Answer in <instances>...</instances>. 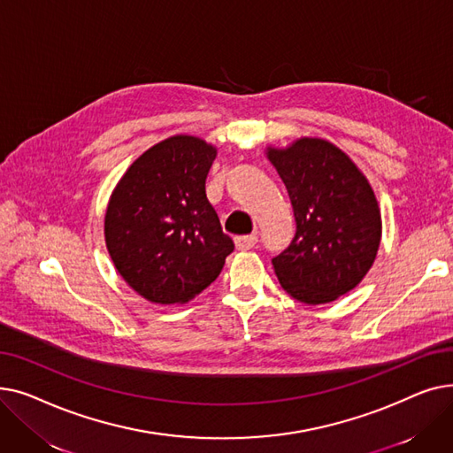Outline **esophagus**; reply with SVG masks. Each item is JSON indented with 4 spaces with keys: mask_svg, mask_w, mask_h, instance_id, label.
Returning <instances> with one entry per match:
<instances>
[{
    "mask_svg": "<svg viewBox=\"0 0 453 453\" xmlns=\"http://www.w3.org/2000/svg\"><path fill=\"white\" fill-rule=\"evenodd\" d=\"M255 244H257V236L255 234H246V236H236L234 239V246H236V250H251V248H255Z\"/></svg>",
    "mask_w": 453,
    "mask_h": 453,
    "instance_id": "34e87169",
    "label": "esophagus"
}]
</instances>
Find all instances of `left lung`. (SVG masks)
Wrapping results in <instances>:
<instances>
[{"label":"left lung","instance_id":"left-lung-1","mask_svg":"<svg viewBox=\"0 0 453 453\" xmlns=\"http://www.w3.org/2000/svg\"><path fill=\"white\" fill-rule=\"evenodd\" d=\"M266 157L288 190L296 217L292 244L272 258L280 287L304 304H325L358 287L371 270L382 214L374 190L334 142L299 137L268 147Z\"/></svg>","mask_w":453,"mask_h":453}]
</instances>
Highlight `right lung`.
<instances>
[{
  "label": "right lung",
  "instance_id": "right-lung-1",
  "mask_svg": "<svg viewBox=\"0 0 453 453\" xmlns=\"http://www.w3.org/2000/svg\"><path fill=\"white\" fill-rule=\"evenodd\" d=\"M217 154L205 139L173 135L142 152L113 188L106 248L119 275L150 303L195 299L234 248L205 196Z\"/></svg>",
  "mask_w": 453,
  "mask_h": 453
}]
</instances>
